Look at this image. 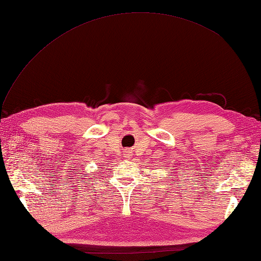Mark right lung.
<instances>
[{
	"label": "right lung",
	"instance_id": "obj_1",
	"mask_svg": "<svg viewBox=\"0 0 261 261\" xmlns=\"http://www.w3.org/2000/svg\"><path fill=\"white\" fill-rule=\"evenodd\" d=\"M93 178H94V177H93ZM85 182H86V181H85Z\"/></svg>",
	"mask_w": 261,
	"mask_h": 261
}]
</instances>
